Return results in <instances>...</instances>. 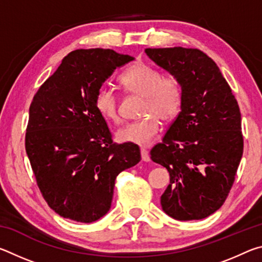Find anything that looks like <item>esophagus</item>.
<instances>
[{"label": "esophagus", "instance_id": "obj_1", "mask_svg": "<svg viewBox=\"0 0 262 262\" xmlns=\"http://www.w3.org/2000/svg\"><path fill=\"white\" fill-rule=\"evenodd\" d=\"M141 158L143 162H149L150 161V156L148 150L145 148H141Z\"/></svg>", "mask_w": 262, "mask_h": 262}]
</instances>
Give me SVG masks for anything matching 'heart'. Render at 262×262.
<instances>
[{
    "label": "heart",
    "instance_id": "obj_1",
    "mask_svg": "<svg viewBox=\"0 0 262 262\" xmlns=\"http://www.w3.org/2000/svg\"><path fill=\"white\" fill-rule=\"evenodd\" d=\"M119 83L130 94L143 97L140 120L126 123L115 133L122 143L145 145L159 132L161 122L172 121L179 114L183 104V90L174 77H162L157 70L144 63H136L123 72ZM95 106L107 121L117 123L120 120L118 98L110 89L100 88L96 92Z\"/></svg>",
    "mask_w": 262,
    "mask_h": 262
}]
</instances>
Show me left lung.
Wrapping results in <instances>:
<instances>
[{"instance_id": "left-lung-1", "label": "left lung", "mask_w": 262, "mask_h": 262, "mask_svg": "<svg viewBox=\"0 0 262 262\" xmlns=\"http://www.w3.org/2000/svg\"><path fill=\"white\" fill-rule=\"evenodd\" d=\"M145 53L183 90L178 117L150 151L152 162L170 173L162 208L178 221L206 219L224 203L243 156L238 103L220 68L200 50L147 48Z\"/></svg>"}]
</instances>
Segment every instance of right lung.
Listing matches in <instances>:
<instances>
[{"mask_svg":"<svg viewBox=\"0 0 262 262\" xmlns=\"http://www.w3.org/2000/svg\"><path fill=\"white\" fill-rule=\"evenodd\" d=\"M133 60L103 48L70 52L30 105L26 154L47 205L64 219L107 214L118 174L141 161L139 145L113 143L95 106L103 83Z\"/></svg>","mask_w":262,"mask_h":262,"instance_id":"add662e5","label":"right lung"}]
</instances>
